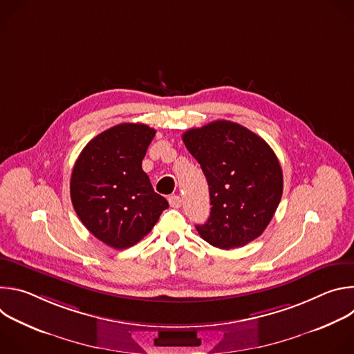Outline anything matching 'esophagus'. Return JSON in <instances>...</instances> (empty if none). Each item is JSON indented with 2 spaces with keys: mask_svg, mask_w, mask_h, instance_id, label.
<instances>
[{
  "mask_svg": "<svg viewBox=\"0 0 354 354\" xmlns=\"http://www.w3.org/2000/svg\"><path fill=\"white\" fill-rule=\"evenodd\" d=\"M168 201H169V206L174 207V209H179V207L182 206V198H180V196H176V194L169 196Z\"/></svg>",
  "mask_w": 354,
  "mask_h": 354,
  "instance_id": "esophagus-1",
  "label": "esophagus"
}]
</instances>
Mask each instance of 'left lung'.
<instances>
[{"label": "left lung", "instance_id": "1", "mask_svg": "<svg viewBox=\"0 0 354 354\" xmlns=\"http://www.w3.org/2000/svg\"><path fill=\"white\" fill-rule=\"evenodd\" d=\"M209 183L210 217L198 235L220 249L257 239L273 218L283 172L269 144L246 127L216 120L182 136Z\"/></svg>", "mask_w": 354, "mask_h": 354}]
</instances>
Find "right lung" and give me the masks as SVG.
<instances>
[{
    "label": "right lung",
    "instance_id": "right-lung-1",
    "mask_svg": "<svg viewBox=\"0 0 354 354\" xmlns=\"http://www.w3.org/2000/svg\"><path fill=\"white\" fill-rule=\"evenodd\" d=\"M154 136V129L141 123L113 126L84 147L73 168L74 210L86 230L111 248L136 245L169 206L141 168Z\"/></svg>",
    "mask_w": 354,
    "mask_h": 354
}]
</instances>
